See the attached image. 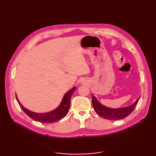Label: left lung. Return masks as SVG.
I'll return each instance as SVG.
<instances>
[{
  "mask_svg": "<svg viewBox=\"0 0 156 156\" xmlns=\"http://www.w3.org/2000/svg\"><path fill=\"white\" fill-rule=\"evenodd\" d=\"M92 106H93L95 112L101 117L108 119V120H119V119L127 117L134 110L139 100H140V98H137L135 103L129 106V107L120 108H111L101 105L94 96L92 95Z\"/></svg>",
  "mask_w": 156,
  "mask_h": 156,
  "instance_id": "left-lung-1",
  "label": "left lung"
}]
</instances>
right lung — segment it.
Instances as JSON below:
<instances>
[{"label": "right lung", "mask_w": 156, "mask_h": 156, "mask_svg": "<svg viewBox=\"0 0 156 156\" xmlns=\"http://www.w3.org/2000/svg\"><path fill=\"white\" fill-rule=\"evenodd\" d=\"M76 87L72 88L71 90H69L68 92L65 94L64 98H63L62 102L59 105V107L55 108V110L48 112H44V113H37L30 111L28 109L25 108L20 103L16 95V98L17 101L18 103L19 104L20 107L23 109L26 114H27L29 117H31L34 120L40 122H46V123H51V122H55L59 120H60L62 118H64L65 116L68 114L69 108V105H70V99L71 97L74 92Z\"/></svg>", "instance_id": "1"}]
</instances>
